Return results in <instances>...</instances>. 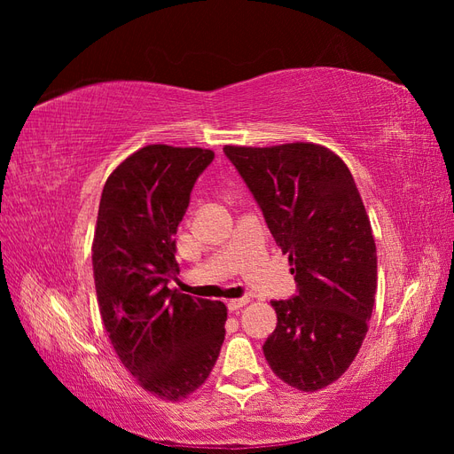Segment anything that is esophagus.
<instances>
[{
  "mask_svg": "<svg viewBox=\"0 0 454 454\" xmlns=\"http://www.w3.org/2000/svg\"><path fill=\"white\" fill-rule=\"evenodd\" d=\"M248 297H240V299H231V301H227V309L231 310V312H237L239 309H242L244 305H248Z\"/></svg>",
  "mask_w": 454,
  "mask_h": 454,
  "instance_id": "1",
  "label": "esophagus"
}]
</instances>
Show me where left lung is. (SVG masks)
Returning <instances> with one entry per match:
<instances>
[{
	"instance_id": "left-lung-1",
	"label": "left lung",
	"mask_w": 454,
	"mask_h": 454,
	"mask_svg": "<svg viewBox=\"0 0 454 454\" xmlns=\"http://www.w3.org/2000/svg\"><path fill=\"white\" fill-rule=\"evenodd\" d=\"M292 265L297 294L270 301L263 354L290 387L314 392L350 367L377 294V250L347 164L316 144L223 147Z\"/></svg>"
}]
</instances>
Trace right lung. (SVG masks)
<instances>
[{
    "instance_id": "right-lung-1",
    "label": "right lung",
    "mask_w": 454,
    "mask_h": 454,
    "mask_svg": "<svg viewBox=\"0 0 454 454\" xmlns=\"http://www.w3.org/2000/svg\"><path fill=\"white\" fill-rule=\"evenodd\" d=\"M212 160L210 149L142 147L107 177L96 219L92 269L109 340L140 387L170 402L208 379L225 339L222 301L168 287L180 274L174 235Z\"/></svg>"
}]
</instances>
